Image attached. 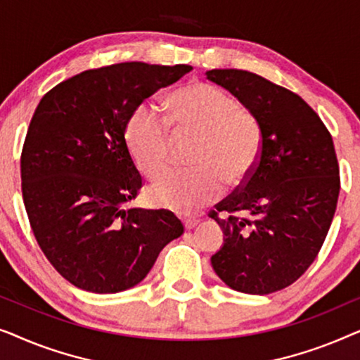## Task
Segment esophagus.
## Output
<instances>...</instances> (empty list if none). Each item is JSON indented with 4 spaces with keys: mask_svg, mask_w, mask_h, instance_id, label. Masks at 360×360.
Wrapping results in <instances>:
<instances>
[{
    "mask_svg": "<svg viewBox=\"0 0 360 360\" xmlns=\"http://www.w3.org/2000/svg\"><path fill=\"white\" fill-rule=\"evenodd\" d=\"M198 223H200V219H196V218H190V219H185L184 221L185 229H193Z\"/></svg>",
    "mask_w": 360,
    "mask_h": 360,
    "instance_id": "34e87169",
    "label": "esophagus"
}]
</instances>
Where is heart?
<instances>
[{
	"mask_svg": "<svg viewBox=\"0 0 360 360\" xmlns=\"http://www.w3.org/2000/svg\"><path fill=\"white\" fill-rule=\"evenodd\" d=\"M169 105V120L147 103L136 106L126 124V142L137 169L154 179L169 167L172 129L175 137H198L193 169L169 172L147 190L152 205L191 214L218 200L224 184L238 188L250 179L262 155V127L234 96L208 83L180 88Z\"/></svg>",
	"mask_w": 360,
	"mask_h": 360,
	"instance_id": "obj_1",
	"label": "heart"
}]
</instances>
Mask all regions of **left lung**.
<instances>
[{
    "label": "left lung",
    "mask_w": 360,
    "mask_h": 360,
    "mask_svg": "<svg viewBox=\"0 0 360 360\" xmlns=\"http://www.w3.org/2000/svg\"><path fill=\"white\" fill-rule=\"evenodd\" d=\"M205 75L257 117L264 139L250 179L210 213L224 234L211 265L236 292H278L307 272L331 226L341 188L333 137L307 101L264 77L236 68Z\"/></svg>",
    "instance_id": "left-lung-1"
}]
</instances>
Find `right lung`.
Segmentation results:
<instances>
[{"instance_id": "obj_1", "label": "right lung", "mask_w": 360, "mask_h": 360, "mask_svg": "<svg viewBox=\"0 0 360 360\" xmlns=\"http://www.w3.org/2000/svg\"><path fill=\"white\" fill-rule=\"evenodd\" d=\"M190 70L115 63L58 83L37 105L21 154L22 200L42 252L75 287H134L184 234L172 211L126 206L142 176L124 134L136 106Z\"/></svg>"}]
</instances>
